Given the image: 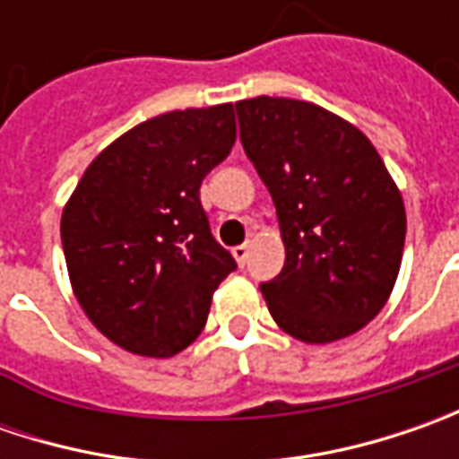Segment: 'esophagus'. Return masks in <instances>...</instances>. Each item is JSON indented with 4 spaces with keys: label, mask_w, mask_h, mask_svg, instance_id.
<instances>
[{
    "label": "esophagus",
    "mask_w": 459,
    "mask_h": 459,
    "mask_svg": "<svg viewBox=\"0 0 459 459\" xmlns=\"http://www.w3.org/2000/svg\"><path fill=\"white\" fill-rule=\"evenodd\" d=\"M232 255H235V260H238L239 265H245L247 257H250V247H247V245H238V247H232Z\"/></svg>",
    "instance_id": "esophagus-1"
}]
</instances>
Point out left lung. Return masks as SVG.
<instances>
[{
    "label": "left lung",
    "mask_w": 459,
    "mask_h": 459,
    "mask_svg": "<svg viewBox=\"0 0 459 459\" xmlns=\"http://www.w3.org/2000/svg\"><path fill=\"white\" fill-rule=\"evenodd\" d=\"M235 109L286 245L283 271L260 283L271 316L301 342L355 334L401 268L406 212L391 173L355 125L316 104L255 97Z\"/></svg>",
    "instance_id": "obj_1"
}]
</instances>
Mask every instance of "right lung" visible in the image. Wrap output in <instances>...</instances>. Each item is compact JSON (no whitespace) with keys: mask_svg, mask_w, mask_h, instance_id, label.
Segmentation results:
<instances>
[{"mask_svg":"<svg viewBox=\"0 0 459 459\" xmlns=\"http://www.w3.org/2000/svg\"><path fill=\"white\" fill-rule=\"evenodd\" d=\"M235 137L232 104L152 117L99 152L65 204L61 242L74 293L122 350L181 352L238 268L199 199L204 176Z\"/></svg>","mask_w":459,"mask_h":459,"instance_id":"right-lung-1","label":"right lung"}]
</instances>
